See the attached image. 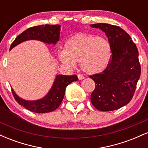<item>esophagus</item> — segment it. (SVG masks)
<instances>
[{
	"label": "esophagus",
	"mask_w": 148,
	"mask_h": 148,
	"mask_svg": "<svg viewBox=\"0 0 148 148\" xmlns=\"http://www.w3.org/2000/svg\"><path fill=\"white\" fill-rule=\"evenodd\" d=\"M77 76H78V78H79V80H82V79H84V76L83 75H81V74H78Z\"/></svg>",
	"instance_id": "34e87169"
}]
</instances>
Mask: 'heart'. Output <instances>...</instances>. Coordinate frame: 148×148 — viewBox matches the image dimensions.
Instances as JSON below:
<instances>
[{"mask_svg": "<svg viewBox=\"0 0 148 148\" xmlns=\"http://www.w3.org/2000/svg\"><path fill=\"white\" fill-rule=\"evenodd\" d=\"M111 56V44L106 39L90 34L78 33L66 41L60 59L71 67L80 62L85 72L96 74L108 67Z\"/></svg>", "mask_w": 148, "mask_h": 148, "instance_id": "1", "label": "heart"}]
</instances>
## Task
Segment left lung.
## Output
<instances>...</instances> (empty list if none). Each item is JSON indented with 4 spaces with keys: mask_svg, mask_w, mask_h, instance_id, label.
Segmentation results:
<instances>
[{
    "mask_svg": "<svg viewBox=\"0 0 148 148\" xmlns=\"http://www.w3.org/2000/svg\"><path fill=\"white\" fill-rule=\"evenodd\" d=\"M90 26L104 32L112 48L108 67L90 76L95 83L91 102L99 111H115L130 103L135 92L141 72L138 49L129 34L118 25L95 23Z\"/></svg>",
    "mask_w": 148,
    "mask_h": 148,
    "instance_id": "8db88e82",
    "label": "left lung"
}]
</instances>
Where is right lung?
<instances>
[{
    "instance_id": "add662e5",
    "label": "right lung",
    "mask_w": 148,
    "mask_h": 148,
    "mask_svg": "<svg viewBox=\"0 0 148 148\" xmlns=\"http://www.w3.org/2000/svg\"><path fill=\"white\" fill-rule=\"evenodd\" d=\"M60 34V25H41L28 28L16 37L10 46L11 50L15 46L29 40H37L47 44H56ZM76 75H57L50 91L45 97L36 101H26L18 97L12 88L15 100L30 111L37 113H49L56 110L63 99L66 87L72 82L76 81Z\"/></svg>"
}]
</instances>
